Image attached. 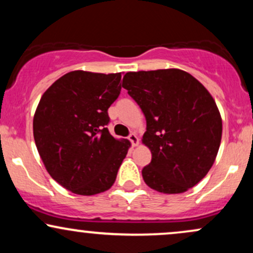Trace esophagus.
Instances as JSON below:
<instances>
[{
	"instance_id": "obj_1",
	"label": "esophagus",
	"mask_w": 253,
	"mask_h": 253,
	"mask_svg": "<svg viewBox=\"0 0 253 253\" xmlns=\"http://www.w3.org/2000/svg\"><path fill=\"white\" fill-rule=\"evenodd\" d=\"M128 139H129L130 143H132V146H138L139 139H138V136L135 135V133H130V134L128 135Z\"/></svg>"
}]
</instances>
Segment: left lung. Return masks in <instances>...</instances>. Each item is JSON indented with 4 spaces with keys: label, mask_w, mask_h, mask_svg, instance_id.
Segmentation results:
<instances>
[{
    "label": "left lung",
    "mask_w": 253,
    "mask_h": 253,
    "mask_svg": "<svg viewBox=\"0 0 253 253\" xmlns=\"http://www.w3.org/2000/svg\"><path fill=\"white\" fill-rule=\"evenodd\" d=\"M123 88L146 118L143 143L152 153L141 173L150 188L179 194L215 161L222 121L215 101L195 77L178 69L127 72Z\"/></svg>",
    "instance_id": "8db88e82"
}]
</instances>
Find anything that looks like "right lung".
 I'll return each mask as SVG.
<instances>
[{"label":"right lung","mask_w":253,"mask_h":253,"mask_svg":"<svg viewBox=\"0 0 253 253\" xmlns=\"http://www.w3.org/2000/svg\"><path fill=\"white\" fill-rule=\"evenodd\" d=\"M120 81L121 72L71 71L52 84L38 104L33 119L38 152L52 178L78 195L108 190L130 146L107 128Z\"/></svg>","instance_id":"right-lung-1"}]
</instances>
